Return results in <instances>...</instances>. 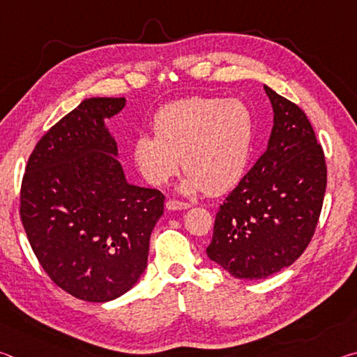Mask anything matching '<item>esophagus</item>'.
Wrapping results in <instances>:
<instances>
[{
  "label": "esophagus",
  "mask_w": 357,
  "mask_h": 357,
  "mask_svg": "<svg viewBox=\"0 0 357 357\" xmlns=\"http://www.w3.org/2000/svg\"><path fill=\"white\" fill-rule=\"evenodd\" d=\"M165 208L168 209V211H181V209H187V208H190V204L189 203H184V202H178V200H167V203H165Z\"/></svg>",
  "instance_id": "1"
}]
</instances>
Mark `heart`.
<instances>
[{
	"label": "heart",
	"mask_w": 357,
	"mask_h": 357,
	"mask_svg": "<svg viewBox=\"0 0 357 357\" xmlns=\"http://www.w3.org/2000/svg\"><path fill=\"white\" fill-rule=\"evenodd\" d=\"M153 132L138 134L132 144L135 165L151 185H165L183 159L187 176L181 190L219 195L245 174L255 143V119L243 100L195 96L159 108Z\"/></svg>",
	"instance_id": "1"
}]
</instances>
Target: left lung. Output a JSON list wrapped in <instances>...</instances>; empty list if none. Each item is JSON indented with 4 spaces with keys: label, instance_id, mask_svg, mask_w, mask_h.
<instances>
[{
    "label": "left lung",
    "instance_id": "1",
    "mask_svg": "<svg viewBox=\"0 0 357 357\" xmlns=\"http://www.w3.org/2000/svg\"><path fill=\"white\" fill-rule=\"evenodd\" d=\"M274 112L268 148L220 204L209 259L236 279L258 280L288 268L315 233L326 162L305 113L264 86Z\"/></svg>",
    "mask_w": 357,
    "mask_h": 357
}]
</instances>
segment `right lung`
<instances>
[{
	"label": "right lung",
	"mask_w": 357,
	"mask_h": 357,
	"mask_svg": "<svg viewBox=\"0 0 357 357\" xmlns=\"http://www.w3.org/2000/svg\"><path fill=\"white\" fill-rule=\"evenodd\" d=\"M126 98H91L58 121L29 155L20 217L34 255L64 291L113 301L140 280L164 214L159 190L128 183L105 119Z\"/></svg>",
	"instance_id": "1"
}]
</instances>
